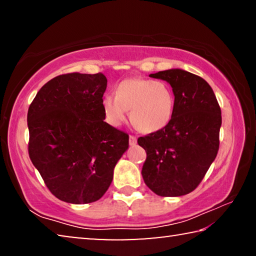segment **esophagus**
I'll use <instances>...</instances> for the list:
<instances>
[{
	"instance_id": "34e87169",
	"label": "esophagus",
	"mask_w": 256,
	"mask_h": 256,
	"mask_svg": "<svg viewBox=\"0 0 256 256\" xmlns=\"http://www.w3.org/2000/svg\"><path fill=\"white\" fill-rule=\"evenodd\" d=\"M128 144H130V146H136V136H128Z\"/></svg>"
}]
</instances>
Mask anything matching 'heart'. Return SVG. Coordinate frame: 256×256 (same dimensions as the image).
Wrapping results in <instances>:
<instances>
[{"label": "heart", "mask_w": 256, "mask_h": 256, "mask_svg": "<svg viewBox=\"0 0 256 256\" xmlns=\"http://www.w3.org/2000/svg\"><path fill=\"white\" fill-rule=\"evenodd\" d=\"M102 110L114 126L122 125L128 118L138 131L154 133L170 123L174 114L175 97L166 82L142 78H128L115 88V97L104 96Z\"/></svg>", "instance_id": "b5f03b06"}]
</instances>
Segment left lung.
<instances>
[{"label": "left lung", "instance_id": "1", "mask_svg": "<svg viewBox=\"0 0 256 256\" xmlns=\"http://www.w3.org/2000/svg\"><path fill=\"white\" fill-rule=\"evenodd\" d=\"M150 76L172 86L175 108L166 128L138 138L146 152L141 174L157 196H185L198 188L218 154L222 110L201 76L180 68Z\"/></svg>", "mask_w": 256, "mask_h": 256}]
</instances>
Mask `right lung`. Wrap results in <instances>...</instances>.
<instances>
[{
    "label": "right lung",
    "mask_w": 256,
    "mask_h": 256,
    "mask_svg": "<svg viewBox=\"0 0 256 256\" xmlns=\"http://www.w3.org/2000/svg\"><path fill=\"white\" fill-rule=\"evenodd\" d=\"M106 86L102 73L60 74L42 86L29 106V157L60 201L99 200L128 148V134L104 120Z\"/></svg>",
    "instance_id": "add662e5"
}]
</instances>
